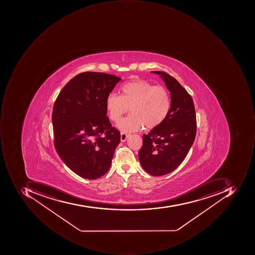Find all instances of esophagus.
<instances>
[{
    "instance_id": "34e87169",
    "label": "esophagus",
    "mask_w": 255,
    "mask_h": 255,
    "mask_svg": "<svg viewBox=\"0 0 255 255\" xmlns=\"http://www.w3.org/2000/svg\"><path fill=\"white\" fill-rule=\"evenodd\" d=\"M129 135V134L126 133V132H121V135H120V140H121V141H126Z\"/></svg>"
}]
</instances>
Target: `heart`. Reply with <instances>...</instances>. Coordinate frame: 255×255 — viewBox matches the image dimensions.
<instances>
[{
	"label": "heart",
	"mask_w": 255,
	"mask_h": 255,
	"mask_svg": "<svg viewBox=\"0 0 255 255\" xmlns=\"http://www.w3.org/2000/svg\"><path fill=\"white\" fill-rule=\"evenodd\" d=\"M121 96L109 94L106 107L112 121H120L129 108L131 114L119 123L125 132L135 131L145 126L153 128L165 121L171 109V98L162 86H154L147 80H132L121 87Z\"/></svg>",
	"instance_id": "heart-1"
}]
</instances>
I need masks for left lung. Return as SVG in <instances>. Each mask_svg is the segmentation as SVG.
Masks as SVG:
<instances>
[{
    "mask_svg": "<svg viewBox=\"0 0 255 255\" xmlns=\"http://www.w3.org/2000/svg\"><path fill=\"white\" fill-rule=\"evenodd\" d=\"M152 73L165 81L171 109L161 125L142 135L138 158L145 172L161 176L173 172L188 155L196 135V114L192 97L174 77L165 72Z\"/></svg>",
    "mask_w": 255,
    "mask_h": 255,
    "instance_id": "8db88e82",
    "label": "left lung"
}]
</instances>
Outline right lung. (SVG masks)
<instances>
[{"instance_id": "1", "label": "right lung", "mask_w": 255, "mask_h": 255, "mask_svg": "<svg viewBox=\"0 0 255 255\" xmlns=\"http://www.w3.org/2000/svg\"><path fill=\"white\" fill-rule=\"evenodd\" d=\"M120 80L99 72L80 73L62 89L53 105L56 151L82 178L97 179L111 166L120 132L107 117L106 100Z\"/></svg>"}]
</instances>
